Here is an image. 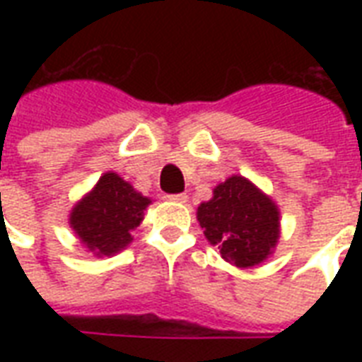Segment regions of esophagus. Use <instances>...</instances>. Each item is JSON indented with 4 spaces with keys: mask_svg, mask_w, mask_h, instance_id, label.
<instances>
[{
    "mask_svg": "<svg viewBox=\"0 0 362 362\" xmlns=\"http://www.w3.org/2000/svg\"><path fill=\"white\" fill-rule=\"evenodd\" d=\"M167 199H169V201H173V203H178V204L187 203V195H186V193H176V195H167Z\"/></svg>",
    "mask_w": 362,
    "mask_h": 362,
    "instance_id": "34e87169",
    "label": "esophagus"
}]
</instances>
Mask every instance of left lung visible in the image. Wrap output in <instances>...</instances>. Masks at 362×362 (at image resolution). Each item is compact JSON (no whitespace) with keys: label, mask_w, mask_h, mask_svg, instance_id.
Returning a JSON list of instances; mask_svg holds the SVG:
<instances>
[{"label":"left lung","mask_w":362,"mask_h":362,"mask_svg":"<svg viewBox=\"0 0 362 362\" xmlns=\"http://www.w3.org/2000/svg\"><path fill=\"white\" fill-rule=\"evenodd\" d=\"M197 221L221 259L252 269L274 253L280 240V209L246 176L233 175L197 206Z\"/></svg>","instance_id":"1"}]
</instances>
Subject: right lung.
Segmentation results:
<instances>
[{
  "label": "right lung",
  "mask_w": 362,
  "mask_h": 362,
  "mask_svg": "<svg viewBox=\"0 0 362 362\" xmlns=\"http://www.w3.org/2000/svg\"><path fill=\"white\" fill-rule=\"evenodd\" d=\"M152 199L136 192L115 170L103 173L98 184L69 212V227L95 257H112L129 246Z\"/></svg>",
  "instance_id": "right-lung-1"
}]
</instances>
